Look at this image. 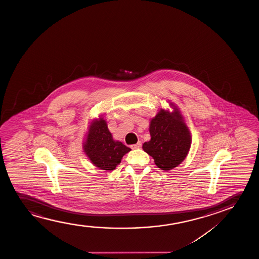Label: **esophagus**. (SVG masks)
Returning a JSON list of instances; mask_svg holds the SVG:
<instances>
[{"label":"esophagus","instance_id":"1","mask_svg":"<svg viewBox=\"0 0 259 259\" xmlns=\"http://www.w3.org/2000/svg\"><path fill=\"white\" fill-rule=\"evenodd\" d=\"M142 147V142H138L136 144H134V145L131 146V148L133 149H140Z\"/></svg>","mask_w":259,"mask_h":259}]
</instances>
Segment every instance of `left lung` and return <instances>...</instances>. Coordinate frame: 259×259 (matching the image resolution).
I'll return each mask as SVG.
<instances>
[{"label":"left lung","instance_id":"1","mask_svg":"<svg viewBox=\"0 0 259 259\" xmlns=\"http://www.w3.org/2000/svg\"><path fill=\"white\" fill-rule=\"evenodd\" d=\"M174 111L161 110L150 121V141L142 149L152 156L156 166L169 170L186 158L191 147V135L177 107L170 103Z\"/></svg>","mask_w":259,"mask_h":259}]
</instances>
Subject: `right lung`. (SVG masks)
Returning <instances> with one entry per match:
<instances>
[{
	"mask_svg": "<svg viewBox=\"0 0 259 259\" xmlns=\"http://www.w3.org/2000/svg\"><path fill=\"white\" fill-rule=\"evenodd\" d=\"M83 149L95 166L108 171L113 170L131 150L122 142L114 141L103 117L91 122Z\"/></svg>",
	"mask_w": 259,
	"mask_h": 259,
	"instance_id": "add662e5",
	"label": "right lung"
}]
</instances>
